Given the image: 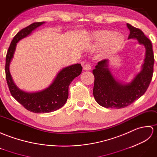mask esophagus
I'll list each match as a JSON object with an SVG mask.
<instances>
[{
	"mask_svg": "<svg viewBox=\"0 0 157 157\" xmlns=\"http://www.w3.org/2000/svg\"><path fill=\"white\" fill-rule=\"evenodd\" d=\"M90 68H91V67H90L89 63H86L83 66V70H84V71H90Z\"/></svg>",
	"mask_w": 157,
	"mask_h": 157,
	"instance_id": "1",
	"label": "esophagus"
}]
</instances>
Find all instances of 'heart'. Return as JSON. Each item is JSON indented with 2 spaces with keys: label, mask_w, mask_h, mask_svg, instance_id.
<instances>
[{
  "label": "heart",
  "mask_w": 157,
  "mask_h": 157,
  "mask_svg": "<svg viewBox=\"0 0 157 157\" xmlns=\"http://www.w3.org/2000/svg\"><path fill=\"white\" fill-rule=\"evenodd\" d=\"M124 44V37L113 31L101 30L93 33L89 46L90 50L97 51L105 48L106 54H113L119 51Z\"/></svg>",
  "instance_id": "heart-1"
}]
</instances>
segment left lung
Returning a JSON list of instances; mask_svg holds the SVG:
<instances>
[{
  "label": "left lung",
  "instance_id": "obj_1",
  "mask_svg": "<svg viewBox=\"0 0 157 157\" xmlns=\"http://www.w3.org/2000/svg\"><path fill=\"white\" fill-rule=\"evenodd\" d=\"M130 30L128 39H136L146 48V57L141 71L128 84L115 78L108 68V60L99 62L93 70L95 76L93 96L97 103L106 108L120 109L130 105L147 91L151 83L154 67V54L151 40L142 31L127 23Z\"/></svg>",
  "mask_w": 157,
  "mask_h": 157
}]
</instances>
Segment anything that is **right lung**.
<instances>
[{"label": "right lung", "instance_id": "add662e5", "mask_svg": "<svg viewBox=\"0 0 157 157\" xmlns=\"http://www.w3.org/2000/svg\"><path fill=\"white\" fill-rule=\"evenodd\" d=\"M45 22H36L22 29L14 37L6 56L5 74L6 82L11 95L26 109L33 113H50L63 106L68 97V86L73 79L81 75V64L69 66L58 73L53 82L41 91L27 93L19 89L14 83L9 72V65L15 53L17 43L28 36Z\"/></svg>", "mask_w": 157, "mask_h": 157}]
</instances>
